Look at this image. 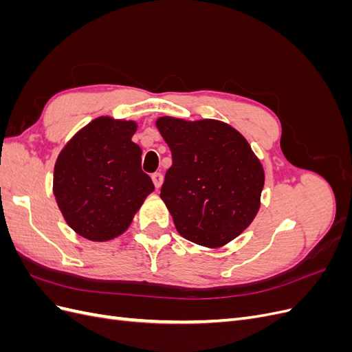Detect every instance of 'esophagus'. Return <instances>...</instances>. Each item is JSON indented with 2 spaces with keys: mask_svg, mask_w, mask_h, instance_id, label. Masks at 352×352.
I'll list each match as a JSON object with an SVG mask.
<instances>
[{
  "mask_svg": "<svg viewBox=\"0 0 352 352\" xmlns=\"http://www.w3.org/2000/svg\"><path fill=\"white\" fill-rule=\"evenodd\" d=\"M151 179H153L154 186H155L157 189H158L160 186H162V184H163V175H162V173H158V172L153 173V175H151Z\"/></svg>",
  "mask_w": 352,
  "mask_h": 352,
  "instance_id": "34e87169",
  "label": "esophagus"
}]
</instances>
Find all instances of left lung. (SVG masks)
Wrapping results in <instances>:
<instances>
[{"instance_id": "8db88e82", "label": "left lung", "mask_w": 352, "mask_h": 352, "mask_svg": "<svg viewBox=\"0 0 352 352\" xmlns=\"http://www.w3.org/2000/svg\"><path fill=\"white\" fill-rule=\"evenodd\" d=\"M157 127L172 153L160 190L177 232L216 248L250 226L260 208L264 172L247 140L217 120L162 117Z\"/></svg>"}]
</instances>
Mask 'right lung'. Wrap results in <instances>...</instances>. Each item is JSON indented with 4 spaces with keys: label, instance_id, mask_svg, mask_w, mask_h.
<instances>
[{
    "label": "right lung",
    "instance_id": "right-lung-1",
    "mask_svg": "<svg viewBox=\"0 0 352 352\" xmlns=\"http://www.w3.org/2000/svg\"><path fill=\"white\" fill-rule=\"evenodd\" d=\"M136 123L98 117L63 148L54 167V195L78 235L110 241L129 228L154 190L141 168V148L131 138Z\"/></svg>",
    "mask_w": 352,
    "mask_h": 352
}]
</instances>
